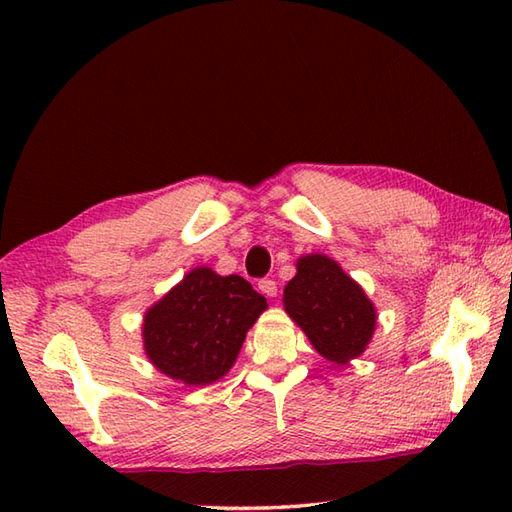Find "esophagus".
<instances>
[{
	"label": "esophagus",
	"mask_w": 512,
	"mask_h": 512,
	"mask_svg": "<svg viewBox=\"0 0 512 512\" xmlns=\"http://www.w3.org/2000/svg\"><path fill=\"white\" fill-rule=\"evenodd\" d=\"M259 290H262L266 297H277V281L262 279L259 281Z\"/></svg>",
	"instance_id": "esophagus-1"
}]
</instances>
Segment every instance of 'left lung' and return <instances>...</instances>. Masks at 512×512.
I'll return each instance as SVG.
<instances>
[{
    "mask_svg": "<svg viewBox=\"0 0 512 512\" xmlns=\"http://www.w3.org/2000/svg\"><path fill=\"white\" fill-rule=\"evenodd\" d=\"M284 310L330 363L361 356L376 330V308L365 290L332 257L297 259V275L284 288Z\"/></svg>",
    "mask_w": 512,
    "mask_h": 512,
    "instance_id": "obj_1",
    "label": "left lung"
}]
</instances>
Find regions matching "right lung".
<instances>
[{"label": "right lung", "mask_w": 512, "mask_h": 512, "mask_svg": "<svg viewBox=\"0 0 512 512\" xmlns=\"http://www.w3.org/2000/svg\"><path fill=\"white\" fill-rule=\"evenodd\" d=\"M266 308V297L244 277L198 266L145 312V354L178 383L211 385L235 365L246 332Z\"/></svg>", "instance_id": "right-lung-1"}]
</instances>
